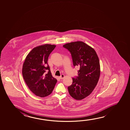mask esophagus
Listing matches in <instances>:
<instances>
[{"instance_id": "esophagus-1", "label": "esophagus", "mask_w": 130, "mask_h": 130, "mask_svg": "<svg viewBox=\"0 0 130 130\" xmlns=\"http://www.w3.org/2000/svg\"><path fill=\"white\" fill-rule=\"evenodd\" d=\"M59 78H60V79H63L64 78V75L62 74V75H61L59 77Z\"/></svg>"}]
</instances>
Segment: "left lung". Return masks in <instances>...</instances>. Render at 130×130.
I'll return each mask as SVG.
<instances>
[{
  "label": "left lung",
  "instance_id": "left-lung-1",
  "mask_svg": "<svg viewBox=\"0 0 130 130\" xmlns=\"http://www.w3.org/2000/svg\"><path fill=\"white\" fill-rule=\"evenodd\" d=\"M63 46L71 54L74 66L79 67L78 76L72 78V84L68 90L72 98L83 100L91 94L100 78L98 55L93 48L81 41L68 43Z\"/></svg>",
  "mask_w": 130,
  "mask_h": 130
}]
</instances>
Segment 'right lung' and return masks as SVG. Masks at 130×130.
Masks as SVG:
<instances>
[{
    "mask_svg": "<svg viewBox=\"0 0 130 130\" xmlns=\"http://www.w3.org/2000/svg\"><path fill=\"white\" fill-rule=\"evenodd\" d=\"M55 46L48 44L36 46L29 52L23 63L24 80L30 91L40 97L51 94L57 82L47 63L48 57Z\"/></svg>",
    "mask_w": 130,
    "mask_h": 130,
    "instance_id": "add662e5",
    "label": "right lung"
}]
</instances>
